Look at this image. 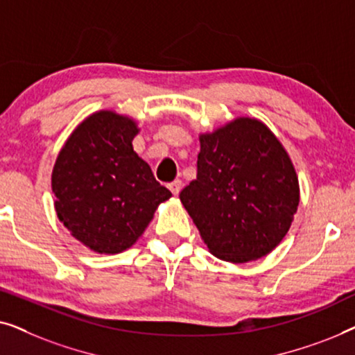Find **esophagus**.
<instances>
[{"instance_id": "1", "label": "esophagus", "mask_w": 355, "mask_h": 355, "mask_svg": "<svg viewBox=\"0 0 355 355\" xmlns=\"http://www.w3.org/2000/svg\"><path fill=\"white\" fill-rule=\"evenodd\" d=\"M168 187H169V191L174 193V196H178V193L181 192V189H182V181H181V179H176V181H173Z\"/></svg>"}]
</instances>
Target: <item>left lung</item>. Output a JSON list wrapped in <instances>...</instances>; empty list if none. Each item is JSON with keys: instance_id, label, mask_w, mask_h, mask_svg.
<instances>
[{"instance_id": "left-lung-1", "label": "left lung", "mask_w": 355, "mask_h": 355, "mask_svg": "<svg viewBox=\"0 0 355 355\" xmlns=\"http://www.w3.org/2000/svg\"><path fill=\"white\" fill-rule=\"evenodd\" d=\"M179 198L213 255L245 263L283 241L297 211L299 181L275 134L237 118L200 135L197 179Z\"/></svg>"}]
</instances>
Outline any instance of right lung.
Instances as JSON below:
<instances>
[{
    "label": "right lung",
    "instance_id": "add662e5",
    "mask_svg": "<svg viewBox=\"0 0 355 355\" xmlns=\"http://www.w3.org/2000/svg\"><path fill=\"white\" fill-rule=\"evenodd\" d=\"M135 121L98 111L77 125L51 174L58 218L98 254H119L142 236L171 192L134 152Z\"/></svg>",
    "mask_w": 355,
    "mask_h": 355
}]
</instances>
